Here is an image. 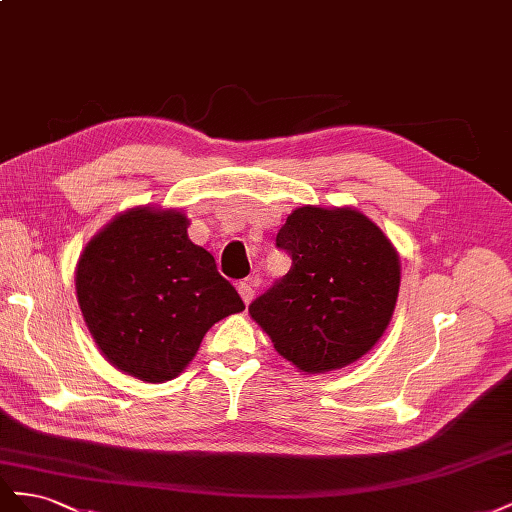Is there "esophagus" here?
Returning <instances> with one entry per match:
<instances>
[{
	"label": "esophagus",
	"mask_w": 512,
	"mask_h": 512,
	"mask_svg": "<svg viewBox=\"0 0 512 512\" xmlns=\"http://www.w3.org/2000/svg\"><path fill=\"white\" fill-rule=\"evenodd\" d=\"M238 294L244 300V304H251L255 298V281L253 279H244L238 283Z\"/></svg>",
	"instance_id": "34e87169"
}]
</instances>
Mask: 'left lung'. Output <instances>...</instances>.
I'll use <instances>...</instances> for the list:
<instances>
[{
	"label": "left lung",
	"mask_w": 512,
	"mask_h": 512,
	"mask_svg": "<svg viewBox=\"0 0 512 512\" xmlns=\"http://www.w3.org/2000/svg\"><path fill=\"white\" fill-rule=\"evenodd\" d=\"M276 246L291 268L248 306L276 352L304 373L343 369L367 354L390 324L401 285L384 231L354 208L302 206Z\"/></svg>",
	"instance_id": "1"
}]
</instances>
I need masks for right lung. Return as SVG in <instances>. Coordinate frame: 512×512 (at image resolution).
Segmentation results:
<instances>
[{
  "instance_id": "1",
  "label": "right lung",
  "mask_w": 512,
  "mask_h": 512,
  "mask_svg": "<svg viewBox=\"0 0 512 512\" xmlns=\"http://www.w3.org/2000/svg\"><path fill=\"white\" fill-rule=\"evenodd\" d=\"M186 229L180 210L130 208L87 242L75 272L100 354L148 384L178 377L216 321L244 311L214 257Z\"/></svg>"
}]
</instances>
